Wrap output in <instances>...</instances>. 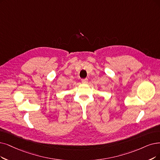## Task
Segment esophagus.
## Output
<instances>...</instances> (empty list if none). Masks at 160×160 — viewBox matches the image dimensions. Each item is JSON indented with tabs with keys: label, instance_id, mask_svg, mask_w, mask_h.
Listing matches in <instances>:
<instances>
[{
	"label": "esophagus",
	"instance_id": "34e87169",
	"mask_svg": "<svg viewBox=\"0 0 160 160\" xmlns=\"http://www.w3.org/2000/svg\"><path fill=\"white\" fill-rule=\"evenodd\" d=\"M81 82H82V83L87 84V82H88V79H82V80H81Z\"/></svg>",
	"mask_w": 160,
	"mask_h": 160
}]
</instances>
